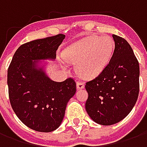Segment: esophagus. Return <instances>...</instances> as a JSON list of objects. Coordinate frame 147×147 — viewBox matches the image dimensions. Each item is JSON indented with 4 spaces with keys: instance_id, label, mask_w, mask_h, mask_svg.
I'll return each instance as SVG.
<instances>
[{
    "instance_id": "1",
    "label": "esophagus",
    "mask_w": 147,
    "mask_h": 147,
    "mask_svg": "<svg viewBox=\"0 0 147 147\" xmlns=\"http://www.w3.org/2000/svg\"><path fill=\"white\" fill-rule=\"evenodd\" d=\"M84 86H85V85H84V83H82V82H77L76 83V88L77 90H82L84 88Z\"/></svg>"
}]
</instances>
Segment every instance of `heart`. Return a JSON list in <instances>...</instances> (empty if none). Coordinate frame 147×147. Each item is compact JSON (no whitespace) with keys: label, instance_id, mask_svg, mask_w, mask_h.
<instances>
[{"label":"heart","instance_id":"b5f03b06","mask_svg":"<svg viewBox=\"0 0 147 147\" xmlns=\"http://www.w3.org/2000/svg\"><path fill=\"white\" fill-rule=\"evenodd\" d=\"M113 49L114 42L109 37L91 36L67 46L63 57L68 63L76 64V72L80 77L94 79L107 66Z\"/></svg>","mask_w":147,"mask_h":147}]
</instances>
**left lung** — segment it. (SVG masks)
Returning <instances> with one entry per match:
<instances>
[{
	"instance_id": "1",
	"label": "left lung",
	"mask_w": 147,
	"mask_h": 147,
	"mask_svg": "<svg viewBox=\"0 0 147 147\" xmlns=\"http://www.w3.org/2000/svg\"><path fill=\"white\" fill-rule=\"evenodd\" d=\"M115 49L109 64L86 83V113L101 125H112L132 110L139 91V64L129 43L113 34Z\"/></svg>"
}]
</instances>
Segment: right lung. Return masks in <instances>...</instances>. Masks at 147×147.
Here are the masks:
<instances>
[{
	"label": "right lung",
	"mask_w": 147,
	"mask_h": 147,
	"mask_svg": "<svg viewBox=\"0 0 147 147\" xmlns=\"http://www.w3.org/2000/svg\"><path fill=\"white\" fill-rule=\"evenodd\" d=\"M65 35L38 39L19 47L8 70L11 108L23 123L40 132L58 128L67 102L76 94L72 79L55 82L46 73L48 61H54Z\"/></svg>",
	"instance_id": "add662e5"
}]
</instances>
